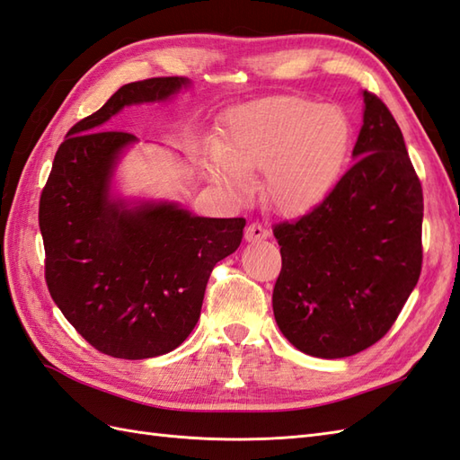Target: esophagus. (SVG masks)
<instances>
[{"label":"esophagus","instance_id":"1","mask_svg":"<svg viewBox=\"0 0 460 460\" xmlns=\"http://www.w3.org/2000/svg\"><path fill=\"white\" fill-rule=\"evenodd\" d=\"M266 237H269V231H266L262 226H259V223H251L247 231H244V241L247 243H261Z\"/></svg>","mask_w":460,"mask_h":460}]
</instances>
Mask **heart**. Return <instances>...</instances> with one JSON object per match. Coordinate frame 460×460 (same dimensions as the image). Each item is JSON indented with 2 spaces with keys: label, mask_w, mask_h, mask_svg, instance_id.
I'll return each mask as SVG.
<instances>
[{
  "label": "heart",
  "mask_w": 460,
  "mask_h": 460,
  "mask_svg": "<svg viewBox=\"0 0 460 460\" xmlns=\"http://www.w3.org/2000/svg\"><path fill=\"white\" fill-rule=\"evenodd\" d=\"M352 141L347 111L300 95H269L237 105L219 146L204 168L233 196L247 194L249 174L264 170L262 191L276 209L296 216L329 196L343 172Z\"/></svg>",
  "instance_id": "1"
}]
</instances>
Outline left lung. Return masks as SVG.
<instances>
[{
  "label": "left lung",
  "instance_id": "1",
  "mask_svg": "<svg viewBox=\"0 0 460 460\" xmlns=\"http://www.w3.org/2000/svg\"><path fill=\"white\" fill-rule=\"evenodd\" d=\"M355 164L307 216L276 226V325L319 358H345L388 333L421 272L423 194L403 135L362 92Z\"/></svg>",
  "mask_w": 460,
  "mask_h": 460
}]
</instances>
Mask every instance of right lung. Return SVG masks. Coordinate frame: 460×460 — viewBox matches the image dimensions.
<instances>
[{"label":"right lung","instance_id":"obj_1","mask_svg":"<svg viewBox=\"0 0 460 460\" xmlns=\"http://www.w3.org/2000/svg\"><path fill=\"white\" fill-rule=\"evenodd\" d=\"M190 85L178 76L121 85L68 131L40 196L52 300L92 347L115 358H153L184 343L213 266L239 249L247 226L117 191V168L138 138L105 131L108 121L131 105L170 102Z\"/></svg>","mask_w":460,"mask_h":460}]
</instances>
